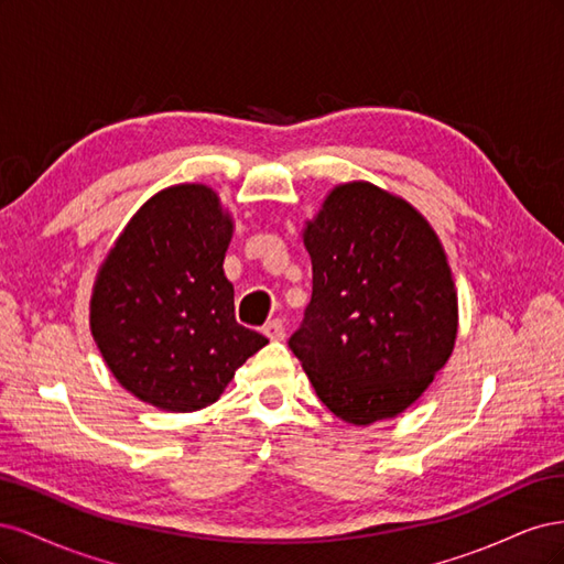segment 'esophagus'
Instances as JSON below:
<instances>
[{"label": "esophagus", "mask_w": 564, "mask_h": 564, "mask_svg": "<svg viewBox=\"0 0 564 564\" xmlns=\"http://www.w3.org/2000/svg\"><path fill=\"white\" fill-rule=\"evenodd\" d=\"M263 334L270 340H282L284 338V322L282 319H270L265 327H263Z\"/></svg>", "instance_id": "34e87169"}]
</instances>
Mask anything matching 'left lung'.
<instances>
[{
	"mask_svg": "<svg viewBox=\"0 0 564 564\" xmlns=\"http://www.w3.org/2000/svg\"><path fill=\"white\" fill-rule=\"evenodd\" d=\"M301 235L313 299L289 348L340 421L395 419L456 344L458 296L445 247L416 207L367 181L332 187Z\"/></svg>",
	"mask_w": 564,
	"mask_h": 564,
	"instance_id": "1",
	"label": "left lung"
}]
</instances>
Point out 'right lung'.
<instances>
[{"label": "right lung", "mask_w": 564, "mask_h": 564, "mask_svg": "<svg viewBox=\"0 0 564 564\" xmlns=\"http://www.w3.org/2000/svg\"><path fill=\"white\" fill-rule=\"evenodd\" d=\"M235 218L204 183H178L135 212L98 265L89 327L112 377L164 412L220 398L268 338L235 319L224 272Z\"/></svg>", "instance_id": "obj_1"}]
</instances>
